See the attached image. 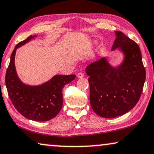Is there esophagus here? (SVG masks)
<instances>
[{
    "label": "esophagus",
    "instance_id": "obj_1",
    "mask_svg": "<svg viewBox=\"0 0 154 154\" xmlns=\"http://www.w3.org/2000/svg\"><path fill=\"white\" fill-rule=\"evenodd\" d=\"M77 78L79 79H81V78H83L84 77H85V74L82 73V72H79L78 74H77Z\"/></svg>",
    "mask_w": 154,
    "mask_h": 154
}]
</instances>
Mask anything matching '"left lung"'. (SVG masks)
<instances>
[{
	"mask_svg": "<svg viewBox=\"0 0 154 154\" xmlns=\"http://www.w3.org/2000/svg\"><path fill=\"white\" fill-rule=\"evenodd\" d=\"M111 51H118L122 60L113 66L105 56L86 67L90 88L89 100L98 116L112 118L130 111L139 101L144 87L146 72L140 48L121 32H115Z\"/></svg>",
	"mask_w": 154,
	"mask_h": 154,
	"instance_id": "left-lung-1",
	"label": "left lung"
}]
</instances>
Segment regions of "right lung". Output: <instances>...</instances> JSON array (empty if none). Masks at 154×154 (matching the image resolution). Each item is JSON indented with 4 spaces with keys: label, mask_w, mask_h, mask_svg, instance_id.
Here are the masks:
<instances>
[{
    "label": "right lung",
    "mask_w": 154,
    "mask_h": 154,
    "mask_svg": "<svg viewBox=\"0 0 154 154\" xmlns=\"http://www.w3.org/2000/svg\"><path fill=\"white\" fill-rule=\"evenodd\" d=\"M36 36H29L14 48L6 71L5 85L12 103L20 114L29 120L45 122L55 118L60 111L63 107V88L73 81L76 76L56 75L46 82L38 85L24 83L16 71V51Z\"/></svg>",
    "instance_id": "right-lung-1"
}]
</instances>
